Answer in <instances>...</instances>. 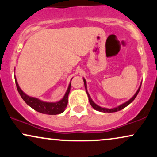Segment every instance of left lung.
<instances>
[{
    "label": "left lung",
    "instance_id": "obj_1",
    "mask_svg": "<svg viewBox=\"0 0 157 157\" xmlns=\"http://www.w3.org/2000/svg\"><path fill=\"white\" fill-rule=\"evenodd\" d=\"M83 82H84V85H85V88H86V93H87L88 97H89V100L90 104H91V105L92 106L94 109L97 110V111H100V112H104V113H113V112H117V111H120V110L123 109L124 108H125L127 105H128L129 104L131 103V102H132L133 101H134V99L136 98V96H137L139 91H140V88H141V85H142V83L140 84V87H139L137 91H136V92L135 93V94L134 95V96L131 97L130 100H128L127 102H124V103L121 104V105L117 106V107H116V108H113V109H106V108L100 107V106H99L98 105H97V104L95 103V102L93 101L92 99L91 98V97H90L89 94V92H88V91H87V85H86V80H85V78H83Z\"/></svg>",
    "mask_w": 157,
    "mask_h": 157
}]
</instances>
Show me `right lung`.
Listing matches in <instances>:
<instances>
[{
	"label": "right lung",
	"mask_w": 157,
	"mask_h": 157,
	"mask_svg": "<svg viewBox=\"0 0 157 157\" xmlns=\"http://www.w3.org/2000/svg\"><path fill=\"white\" fill-rule=\"evenodd\" d=\"M15 83L17 86V89L22 97V99L24 100L25 102L30 107L32 108L35 111H38L40 113H45V114H49V115H56L59 114V113H63L65 111V109L66 108L68 104V94L70 92V89H71V82L68 85V87L66 94L60 101H57L55 102H44L42 100H39V99L35 98V97H29L20 88L18 83H17V80H16L15 77Z\"/></svg>",
	"instance_id": "obj_1"
}]
</instances>
